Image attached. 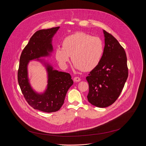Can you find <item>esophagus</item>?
I'll return each mask as SVG.
<instances>
[{
	"label": "esophagus",
	"instance_id": "obj_1",
	"mask_svg": "<svg viewBox=\"0 0 146 146\" xmlns=\"http://www.w3.org/2000/svg\"><path fill=\"white\" fill-rule=\"evenodd\" d=\"M74 81L75 82H79L81 81V79L80 78H79V77H75L74 78Z\"/></svg>",
	"mask_w": 146,
	"mask_h": 146
}]
</instances>
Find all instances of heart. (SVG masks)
Wrapping results in <instances>:
<instances>
[{
  "instance_id": "obj_1",
  "label": "heart",
  "mask_w": 146,
  "mask_h": 146,
  "mask_svg": "<svg viewBox=\"0 0 146 146\" xmlns=\"http://www.w3.org/2000/svg\"><path fill=\"white\" fill-rule=\"evenodd\" d=\"M62 48H57L56 60L62 67H66L70 56L76 70L92 71L98 66L104 53L102 40L97 36L79 32L64 38Z\"/></svg>"
}]
</instances>
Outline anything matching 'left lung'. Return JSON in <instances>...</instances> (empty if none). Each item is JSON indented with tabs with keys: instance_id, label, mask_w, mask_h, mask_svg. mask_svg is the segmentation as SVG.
Masks as SVG:
<instances>
[{
	"instance_id": "1",
	"label": "left lung",
	"mask_w": 146,
	"mask_h": 146,
	"mask_svg": "<svg viewBox=\"0 0 146 146\" xmlns=\"http://www.w3.org/2000/svg\"><path fill=\"white\" fill-rule=\"evenodd\" d=\"M104 48L101 61L86 79L89 84V103L104 108L119 97L128 76L124 49L111 34L104 30Z\"/></svg>"
}]
</instances>
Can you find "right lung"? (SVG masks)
<instances>
[{"label": "right lung", "mask_w": 146, "mask_h": 146, "mask_svg": "<svg viewBox=\"0 0 146 146\" xmlns=\"http://www.w3.org/2000/svg\"><path fill=\"white\" fill-rule=\"evenodd\" d=\"M60 27L37 31L22 52L18 70V82L27 103L33 108L45 112L58 111L62 107L66 93L73 84L70 74L53 70L41 57H48L53 52L52 38ZM37 59L42 62L48 74L47 89L38 94L32 88L28 77L27 66L30 60Z\"/></svg>", "instance_id": "add662e5"}]
</instances>
